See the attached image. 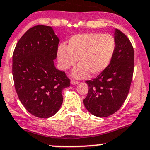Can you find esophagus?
<instances>
[{"label":"esophagus","instance_id":"34e87169","mask_svg":"<svg viewBox=\"0 0 150 150\" xmlns=\"http://www.w3.org/2000/svg\"><path fill=\"white\" fill-rule=\"evenodd\" d=\"M79 83V81H78V80H71V84L72 85H77Z\"/></svg>","mask_w":150,"mask_h":150}]
</instances>
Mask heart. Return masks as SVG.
Listing matches in <instances>:
<instances>
[{"label":"heart","instance_id":"b5f03b06","mask_svg":"<svg viewBox=\"0 0 150 150\" xmlns=\"http://www.w3.org/2000/svg\"><path fill=\"white\" fill-rule=\"evenodd\" d=\"M116 50V41L111 34L87 33L72 38L67 47H59L57 58L62 70H67L74 65L78 59V65L72 75L77 78L94 76L102 72L108 66Z\"/></svg>","mask_w":150,"mask_h":150}]
</instances>
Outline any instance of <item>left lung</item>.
<instances>
[{"label":"left lung","mask_w":150,"mask_h":150,"mask_svg":"<svg viewBox=\"0 0 150 150\" xmlns=\"http://www.w3.org/2000/svg\"><path fill=\"white\" fill-rule=\"evenodd\" d=\"M114 39L116 50L110 64L96 78L86 81L88 93L83 103L88 111L98 117L111 116L121 108L133 77V46L119 29H116Z\"/></svg>","instance_id":"obj_1"}]
</instances>
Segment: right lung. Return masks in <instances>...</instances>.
Instances as JSON below:
<instances>
[{
	"instance_id": "right-lung-1",
	"label": "right lung",
	"mask_w": 150,
	"mask_h": 150,
	"mask_svg": "<svg viewBox=\"0 0 150 150\" xmlns=\"http://www.w3.org/2000/svg\"><path fill=\"white\" fill-rule=\"evenodd\" d=\"M59 42L51 26L38 25L22 36L13 54L17 95L25 108L38 118L54 116L62 103V90L70 86L65 72L54 64Z\"/></svg>"
}]
</instances>
